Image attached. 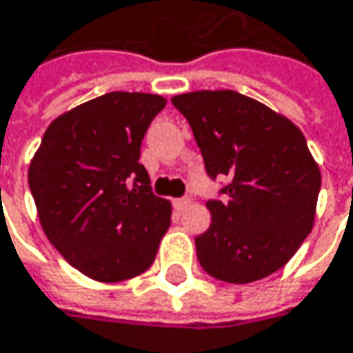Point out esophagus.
Here are the masks:
<instances>
[{
    "label": "esophagus",
    "mask_w": 353,
    "mask_h": 353,
    "mask_svg": "<svg viewBox=\"0 0 353 353\" xmlns=\"http://www.w3.org/2000/svg\"><path fill=\"white\" fill-rule=\"evenodd\" d=\"M188 204H190L188 198H177V200H174V208L176 210H183Z\"/></svg>",
    "instance_id": "1"
}]
</instances>
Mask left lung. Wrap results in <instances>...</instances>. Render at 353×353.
<instances>
[{"label": "left lung", "mask_w": 353, "mask_h": 353, "mask_svg": "<svg viewBox=\"0 0 353 353\" xmlns=\"http://www.w3.org/2000/svg\"><path fill=\"white\" fill-rule=\"evenodd\" d=\"M194 133L210 179L212 224L196 236L210 276L252 283L279 271L313 228L321 174L303 133L285 117L234 90L172 99Z\"/></svg>", "instance_id": "left-lung-1"}]
</instances>
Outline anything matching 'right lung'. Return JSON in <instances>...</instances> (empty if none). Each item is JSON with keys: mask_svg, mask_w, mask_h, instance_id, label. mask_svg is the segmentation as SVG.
<instances>
[{"mask_svg": "<svg viewBox=\"0 0 353 353\" xmlns=\"http://www.w3.org/2000/svg\"><path fill=\"white\" fill-rule=\"evenodd\" d=\"M165 99L107 92L58 117L28 172L42 228L82 274L117 283L145 272L172 224L151 192L141 141Z\"/></svg>", "mask_w": 353, "mask_h": 353, "instance_id": "1", "label": "right lung"}]
</instances>
